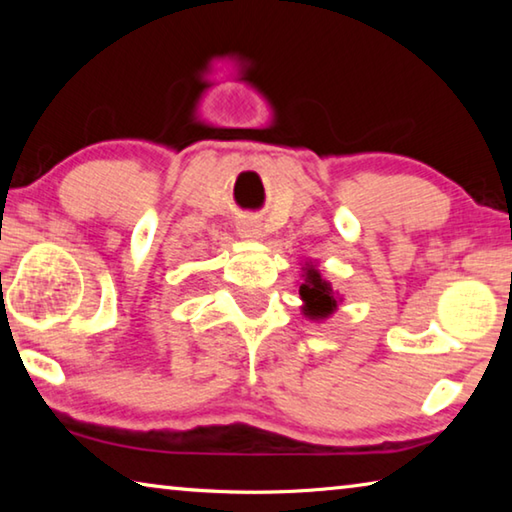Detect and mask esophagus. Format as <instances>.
Listing matches in <instances>:
<instances>
[{
    "instance_id": "obj_1",
    "label": "esophagus",
    "mask_w": 512,
    "mask_h": 512,
    "mask_svg": "<svg viewBox=\"0 0 512 512\" xmlns=\"http://www.w3.org/2000/svg\"><path fill=\"white\" fill-rule=\"evenodd\" d=\"M239 235L246 237V239H259L262 235V230H259V225L253 221H244L239 225Z\"/></svg>"
}]
</instances>
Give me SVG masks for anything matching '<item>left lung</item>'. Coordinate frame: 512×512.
<instances>
[{
  "label": "left lung",
  "mask_w": 512,
  "mask_h": 512,
  "mask_svg": "<svg viewBox=\"0 0 512 512\" xmlns=\"http://www.w3.org/2000/svg\"><path fill=\"white\" fill-rule=\"evenodd\" d=\"M300 298L305 300V314L309 318H327L336 309L332 287L320 277L314 266L307 268V280L300 284Z\"/></svg>",
  "instance_id": "1"
}]
</instances>
